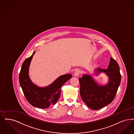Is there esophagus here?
Instances as JSON below:
<instances>
[{
	"instance_id": "obj_1",
	"label": "esophagus",
	"mask_w": 134,
	"mask_h": 134,
	"mask_svg": "<svg viewBox=\"0 0 134 134\" xmlns=\"http://www.w3.org/2000/svg\"><path fill=\"white\" fill-rule=\"evenodd\" d=\"M81 72V71L80 70H77L75 71L74 75L75 77H77V76H78L80 74Z\"/></svg>"
}]
</instances>
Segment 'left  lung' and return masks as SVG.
Segmentation results:
<instances>
[{
    "label": "left lung",
    "instance_id": "left-lung-1",
    "mask_svg": "<svg viewBox=\"0 0 134 134\" xmlns=\"http://www.w3.org/2000/svg\"><path fill=\"white\" fill-rule=\"evenodd\" d=\"M95 71L99 74L106 73L109 77V83L104 86H100L90 75H84L79 79L80 85V95L82 100L91 109L97 110L106 106L112 102L120 86L121 75L118 63L110 58L107 69L97 68Z\"/></svg>",
    "mask_w": 134,
    "mask_h": 134
}]
</instances>
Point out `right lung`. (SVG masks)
I'll return each mask as SVG.
<instances>
[{
    "mask_svg": "<svg viewBox=\"0 0 134 134\" xmlns=\"http://www.w3.org/2000/svg\"><path fill=\"white\" fill-rule=\"evenodd\" d=\"M25 59L22 65L19 73V83L27 101L32 106L40 109H46L55 104L59 100L62 86L70 79V74L60 76L49 86L40 88L34 84L29 75V67L33 55Z\"/></svg>",
    "mask_w": 134,
    "mask_h": 134,
    "instance_id": "obj_1",
    "label": "right lung"
}]
</instances>
